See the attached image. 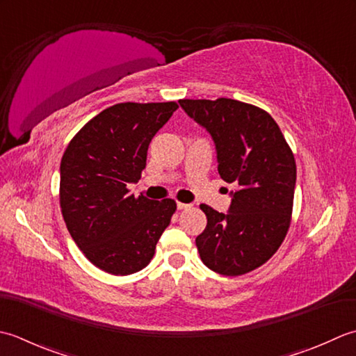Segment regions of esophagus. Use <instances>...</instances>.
I'll list each match as a JSON object with an SVG mask.
<instances>
[{"label":"esophagus","mask_w":356,"mask_h":356,"mask_svg":"<svg viewBox=\"0 0 356 356\" xmlns=\"http://www.w3.org/2000/svg\"><path fill=\"white\" fill-rule=\"evenodd\" d=\"M177 207L179 209V210H184V209H188V207H191V204H186V202H177Z\"/></svg>","instance_id":"34e87169"}]
</instances>
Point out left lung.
I'll use <instances>...</instances> for the list:
<instances>
[{"instance_id": "8db88e82", "label": "left lung", "mask_w": 356, "mask_h": 356, "mask_svg": "<svg viewBox=\"0 0 356 356\" xmlns=\"http://www.w3.org/2000/svg\"><path fill=\"white\" fill-rule=\"evenodd\" d=\"M216 149L220 177L235 186L227 213L201 204L207 226L195 243L201 261L226 277L269 261L290 226L296 183L292 150L278 124L257 106L230 98L179 99Z\"/></svg>"}]
</instances>
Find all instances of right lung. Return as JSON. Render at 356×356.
<instances>
[{
    "label": "right lung",
    "instance_id": "obj_1",
    "mask_svg": "<svg viewBox=\"0 0 356 356\" xmlns=\"http://www.w3.org/2000/svg\"><path fill=\"white\" fill-rule=\"evenodd\" d=\"M178 108L169 103H120L72 138L60 165V206L86 258L112 275L144 269L170 224L177 202L129 193L146 168L152 138Z\"/></svg>",
    "mask_w": 356,
    "mask_h": 356
}]
</instances>
